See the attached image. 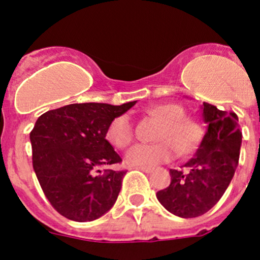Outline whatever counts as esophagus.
<instances>
[{
	"instance_id": "34e87169",
	"label": "esophagus",
	"mask_w": 260,
	"mask_h": 260,
	"mask_svg": "<svg viewBox=\"0 0 260 260\" xmlns=\"http://www.w3.org/2000/svg\"><path fill=\"white\" fill-rule=\"evenodd\" d=\"M137 169H139V171L144 172V173H152V168L150 167H137Z\"/></svg>"
}]
</instances>
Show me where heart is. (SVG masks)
I'll list each match as a JSON object with an SVG mask.
<instances>
[{"mask_svg": "<svg viewBox=\"0 0 260 260\" xmlns=\"http://www.w3.org/2000/svg\"><path fill=\"white\" fill-rule=\"evenodd\" d=\"M147 113L162 122L157 135L158 143L135 144L126 152L125 161L130 167H153L167 162L180 153H189L198 146L202 128L198 123L185 117V109L178 104H156L147 108ZM134 138L132 117L121 114L109 123L107 139L117 148H125Z\"/></svg>", "mask_w": 260, "mask_h": 260, "instance_id": "b5f03b06", "label": "heart"}]
</instances>
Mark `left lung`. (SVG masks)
I'll return each mask as SVG.
<instances>
[{
  "instance_id": "1",
  "label": "left lung",
  "mask_w": 260,
  "mask_h": 260,
  "mask_svg": "<svg viewBox=\"0 0 260 260\" xmlns=\"http://www.w3.org/2000/svg\"><path fill=\"white\" fill-rule=\"evenodd\" d=\"M202 112L207 132L185 164L187 172L171 169V185L156 194L165 210L183 219L198 217L220 201L237 169L242 144L237 114L208 103Z\"/></svg>"
}]
</instances>
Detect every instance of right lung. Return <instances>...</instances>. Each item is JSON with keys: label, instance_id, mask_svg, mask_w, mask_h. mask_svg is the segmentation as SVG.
Wrapping results in <instances>:
<instances>
[{"label": "right lung", "instance_id": "add662e5", "mask_svg": "<svg viewBox=\"0 0 260 260\" xmlns=\"http://www.w3.org/2000/svg\"><path fill=\"white\" fill-rule=\"evenodd\" d=\"M135 103L70 104L36 121L29 134L34 171L48 201L69 220L92 221L116 203L126 172L98 173L121 161L107 141V130Z\"/></svg>", "mask_w": 260, "mask_h": 260}]
</instances>
